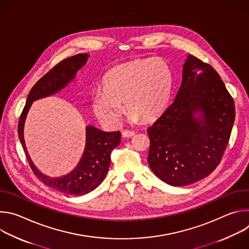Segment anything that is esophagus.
<instances>
[{"mask_svg": "<svg viewBox=\"0 0 249 249\" xmlns=\"http://www.w3.org/2000/svg\"><path fill=\"white\" fill-rule=\"evenodd\" d=\"M135 135V133L133 131H130V130H125L122 132V137L123 138H130V137H133Z\"/></svg>", "mask_w": 249, "mask_h": 249, "instance_id": "34e87169", "label": "esophagus"}]
</instances>
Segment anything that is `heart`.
Masks as SVG:
<instances>
[{"mask_svg": "<svg viewBox=\"0 0 249 249\" xmlns=\"http://www.w3.org/2000/svg\"><path fill=\"white\" fill-rule=\"evenodd\" d=\"M172 84V71L160 58L121 64L106 74L102 91L93 93V112L104 125L116 126L125 103L131 120L152 121L165 108Z\"/></svg>", "mask_w": 249, "mask_h": 249, "instance_id": "1", "label": "heart"}]
</instances>
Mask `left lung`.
Segmentation results:
<instances>
[{"label":"left lung","instance_id":"obj_1","mask_svg":"<svg viewBox=\"0 0 249 249\" xmlns=\"http://www.w3.org/2000/svg\"><path fill=\"white\" fill-rule=\"evenodd\" d=\"M234 118L233 99L220 75L189 54L173 102L148 129L151 169L172 186L205 178L222 160Z\"/></svg>","mask_w":249,"mask_h":249}]
</instances>
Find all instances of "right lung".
<instances>
[{"mask_svg":"<svg viewBox=\"0 0 249 249\" xmlns=\"http://www.w3.org/2000/svg\"><path fill=\"white\" fill-rule=\"evenodd\" d=\"M89 54H77L64 59L54 66L30 89L25 106L20 114L18 133L30 168L37 178L46 186L69 195H85L94 190L104 179L110 165L111 152L118 147L121 133L103 132L93 126L86 131V148L77 167L69 174L51 178L41 173L30 160L23 139V126L31 103L39 98L49 96L65 88L75 77L78 71L87 63Z\"/></svg>","mask_w":249,"mask_h":249,"instance_id":"1","label":"right lung"}]
</instances>
